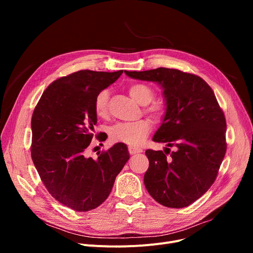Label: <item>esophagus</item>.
I'll list each match as a JSON object with an SVG mask.
<instances>
[{
  "instance_id": "obj_1",
  "label": "esophagus",
  "mask_w": 253,
  "mask_h": 253,
  "mask_svg": "<svg viewBox=\"0 0 253 253\" xmlns=\"http://www.w3.org/2000/svg\"><path fill=\"white\" fill-rule=\"evenodd\" d=\"M128 151H129L130 155H135V154L141 153V149H137V148H133V147H129Z\"/></svg>"
}]
</instances>
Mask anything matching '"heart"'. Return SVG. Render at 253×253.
<instances>
[{"mask_svg":"<svg viewBox=\"0 0 253 253\" xmlns=\"http://www.w3.org/2000/svg\"><path fill=\"white\" fill-rule=\"evenodd\" d=\"M130 96L141 105L150 103L154 98V90L145 84L134 83L128 88ZM109 91L102 90L94 99V110L97 116L104 117L108 114ZM150 117L156 121L161 120L165 115V105L161 101H155L145 109ZM151 125L147 120H139L131 123H117L110 129V137L114 142H123L129 147H137L148 136Z\"/></svg>","mask_w":253,"mask_h":253,"instance_id":"obj_1","label":"heart"}]
</instances>
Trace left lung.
<instances>
[{
	"label": "left lung",
	"mask_w": 253,
	"mask_h": 253,
	"mask_svg": "<svg viewBox=\"0 0 253 253\" xmlns=\"http://www.w3.org/2000/svg\"><path fill=\"white\" fill-rule=\"evenodd\" d=\"M125 74L160 84L166 100L163 122L153 140L167 148L145 151L150 162L143 177L145 188L163 206L187 207L217 176L227 151L223 112L211 87L199 76L166 68Z\"/></svg>",
	"instance_id": "obj_1"
}]
</instances>
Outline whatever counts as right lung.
I'll return each mask as SVG.
<instances>
[{"instance_id": "1", "label": "right lung", "mask_w": 253, "mask_h": 253, "mask_svg": "<svg viewBox=\"0 0 253 253\" xmlns=\"http://www.w3.org/2000/svg\"><path fill=\"white\" fill-rule=\"evenodd\" d=\"M122 73L84 70L61 77L46 88L35 108L33 162L51 196L75 211L86 212L103 203L129 160L122 142L97 159L85 156L97 123L94 99Z\"/></svg>"}]
</instances>
